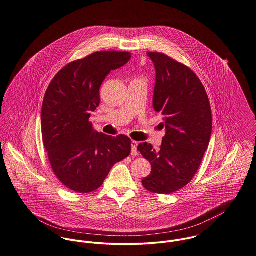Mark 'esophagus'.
<instances>
[{"label":"esophagus","instance_id":"34e87169","mask_svg":"<svg viewBox=\"0 0 256 256\" xmlns=\"http://www.w3.org/2000/svg\"><path fill=\"white\" fill-rule=\"evenodd\" d=\"M138 141L132 140V156H136V155H138Z\"/></svg>","mask_w":256,"mask_h":256}]
</instances>
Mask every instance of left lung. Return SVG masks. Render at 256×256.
Returning a JSON list of instances; mask_svg holds the SVG:
<instances>
[{
  "label": "left lung",
  "mask_w": 256,
  "mask_h": 256,
  "mask_svg": "<svg viewBox=\"0 0 256 256\" xmlns=\"http://www.w3.org/2000/svg\"><path fill=\"white\" fill-rule=\"evenodd\" d=\"M147 54L156 69L153 106L164 117L166 136L158 151L147 142L138 145L152 166L142 185L168 195L195 176L212 136V108L202 82L189 67L160 52Z\"/></svg>",
  "instance_id": "8db88e82"
}]
</instances>
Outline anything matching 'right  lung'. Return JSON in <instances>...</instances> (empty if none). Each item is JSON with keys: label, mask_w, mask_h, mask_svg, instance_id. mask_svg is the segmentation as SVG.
<instances>
[{"label": "right lung", "mask_w": 256, "mask_h": 256, "mask_svg": "<svg viewBox=\"0 0 256 256\" xmlns=\"http://www.w3.org/2000/svg\"><path fill=\"white\" fill-rule=\"evenodd\" d=\"M126 52H98L62 68L50 82L42 106V136L54 174L68 189L92 192L115 164L132 151L130 138L98 132L90 122L100 103L106 76L126 64Z\"/></svg>", "instance_id": "1"}]
</instances>
